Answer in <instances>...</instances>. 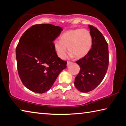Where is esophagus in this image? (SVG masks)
Wrapping results in <instances>:
<instances>
[{"mask_svg":"<svg viewBox=\"0 0 126 126\" xmlns=\"http://www.w3.org/2000/svg\"><path fill=\"white\" fill-rule=\"evenodd\" d=\"M72 64H73V63L71 62H68L67 64V66H69V65Z\"/></svg>","mask_w":126,"mask_h":126,"instance_id":"34e87169","label":"esophagus"}]
</instances>
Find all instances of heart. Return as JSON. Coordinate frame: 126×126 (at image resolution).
I'll return each instance as SVG.
<instances>
[{"instance_id": "b5f03b06", "label": "heart", "mask_w": 126, "mask_h": 126, "mask_svg": "<svg viewBox=\"0 0 126 126\" xmlns=\"http://www.w3.org/2000/svg\"><path fill=\"white\" fill-rule=\"evenodd\" d=\"M93 38L87 29H71L61 35L60 40L53 42V48L59 58L64 59L68 50L71 57L82 58L88 54L92 47Z\"/></svg>"}]
</instances>
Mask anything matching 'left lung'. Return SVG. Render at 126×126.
Segmentation results:
<instances>
[{
    "label": "left lung",
    "instance_id": "left-lung-1",
    "mask_svg": "<svg viewBox=\"0 0 126 126\" xmlns=\"http://www.w3.org/2000/svg\"><path fill=\"white\" fill-rule=\"evenodd\" d=\"M88 27L93 38L92 47L86 56L76 62L80 69L74 81L76 88L83 93L93 90L101 83L109 63L108 46L104 36L96 28Z\"/></svg>",
    "mask_w": 126,
    "mask_h": 126
}]
</instances>
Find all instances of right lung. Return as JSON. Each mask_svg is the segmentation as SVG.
I'll list each match as a JSON object with an SVG mask.
<instances>
[{"label": "right lung", "mask_w": 126, "mask_h": 126, "mask_svg": "<svg viewBox=\"0 0 126 126\" xmlns=\"http://www.w3.org/2000/svg\"><path fill=\"white\" fill-rule=\"evenodd\" d=\"M63 29L49 24H37L27 29L16 48L19 76L31 91L43 93L49 90L67 62L55 53L53 42Z\"/></svg>", "instance_id": "obj_1"}]
</instances>
